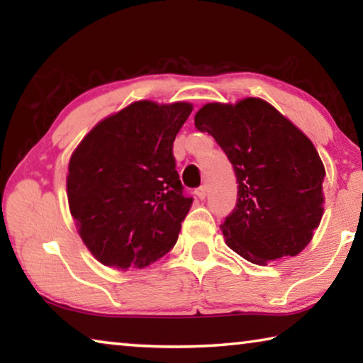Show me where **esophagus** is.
<instances>
[{
  "label": "esophagus",
  "instance_id": "1",
  "mask_svg": "<svg viewBox=\"0 0 363 363\" xmlns=\"http://www.w3.org/2000/svg\"><path fill=\"white\" fill-rule=\"evenodd\" d=\"M195 195L199 196L200 200H203L205 196H206V187L201 186V187H199V189H195Z\"/></svg>",
  "mask_w": 363,
  "mask_h": 363
}]
</instances>
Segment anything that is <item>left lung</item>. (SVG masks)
Listing matches in <instances>:
<instances>
[{"instance_id": "1", "label": "left lung", "mask_w": 363, "mask_h": 363, "mask_svg": "<svg viewBox=\"0 0 363 363\" xmlns=\"http://www.w3.org/2000/svg\"><path fill=\"white\" fill-rule=\"evenodd\" d=\"M195 128L211 134L237 176V205L220 224L227 247L257 266L299 255L323 216L325 168L311 139L257 97L206 104Z\"/></svg>"}]
</instances>
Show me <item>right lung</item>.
Wrapping results in <instances>:
<instances>
[{
    "instance_id": "right-lung-1",
    "label": "right lung",
    "mask_w": 363,
    "mask_h": 363,
    "mask_svg": "<svg viewBox=\"0 0 363 363\" xmlns=\"http://www.w3.org/2000/svg\"><path fill=\"white\" fill-rule=\"evenodd\" d=\"M192 108L133 102L97 123L72 153L70 213L104 266L143 269L176 245L192 199L182 194L173 143Z\"/></svg>"
}]
</instances>
